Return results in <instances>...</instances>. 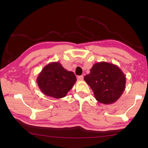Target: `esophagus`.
<instances>
[{"label":"esophagus","mask_w":148,"mask_h":148,"mask_svg":"<svg viewBox=\"0 0 148 148\" xmlns=\"http://www.w3.org/2000/svg\"><path fill=\"white\" fill-rule=\"evenodd\" d=\"M77 80H79V81H82V80H83V76H77Z\"/></svg>","instance_id":"obj_1"}]
</instances>
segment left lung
I'll use <instances>...</instances> for the list:
<instances>
[{
	"mask_svg": "<svg viewBox=\"0 0 148 148\" xmlns=\"http://www.w3.org/2000/svg\"><path fill=\"white\" fill-rule=\"evenodd\" d=\"M84 79L93 90L96 100L103 104L117 101L126 84V77L119 67L105 62L94 64Z\"/></svg>",
	"mask_w": 148,
	"mask_h": 148,
	"instance_id": "left-lung-1",
	"label": "left lung"
}]
</instances>
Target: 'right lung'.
Wrapping results in <instances>:
<instances>
[{
  "label": "right lung",
  "mask_w": 148,
  "mask_h": 148,
  "mask_svg": "<svg viewBox=\"0 0 148 148\" xmlns=\"http://www.w3.org/2000/svg\"><path fill=\"white\" fill-rule=\"evenodd\" d=\"M36 81L39 89L45 95L61 99L65 97L73 87L76 77L73 72L67 71L57 62L46 65Z\"/></svg>",
  "instance_id": "obj_1"
}]
</instances>
